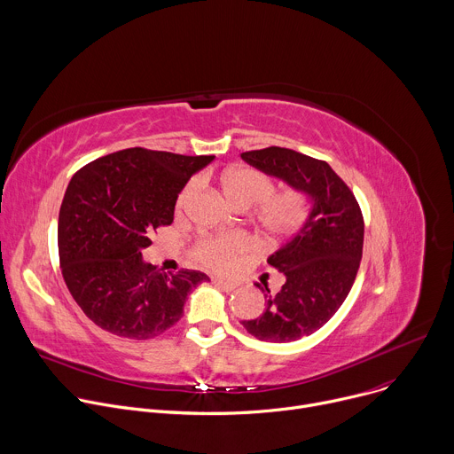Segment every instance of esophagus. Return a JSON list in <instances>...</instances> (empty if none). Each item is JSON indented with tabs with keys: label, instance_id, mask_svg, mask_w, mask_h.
Listing matches in <instances>:
<instances>
[{
	"label": "esophagus",
	"instance_id": "esophagus-1",
	"mask_svg": "<svg viewBox=\"0 0 454 454\" xmlns=\"http://www.w3.org/2000/svg\"><path fill=\"white\" fill-rule=\"evenodd\" d=\"M212 282H214V286H217L219 289H223V291H233L235 287H237V284L235 282H231V280H224V278H221V277H214L212 278Z\"/></svg>",
	"mask_w": 454,
	"mask_h": 454
}]
</instances>
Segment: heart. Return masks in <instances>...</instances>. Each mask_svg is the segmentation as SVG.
Listing matches in <instances>:
<instances>
[{
  "instance_id": "1",
  "label": "heart",
  "mask_w": 454,
  "mask_h": 454,
  "mask_svg": "<svg viewBox=\"0 0 454 454\" xmlns=\"http://www.w3.org/2000/svg\"><path fill=\"white\" fill-rule=\"evenodd\" d=\"M221 188L226 200L239 208L256 207V223L264 235L280 239L294 233L307 219L309 201L301 192L287 190L271 196L275 186L270 176L249 167H231L221 174ZM198 190V181L188 183L177 198L183 208ZM247 242L242 235L205 237L196 247V254L214 268H224L230 258L246 249Z\"/></svg>"
}]
</instances>
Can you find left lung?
Wrapping results in <instances>:
<instances>
[{"label":"left lung","mask_w":454,"mask_h":454,"mask_svg":"<svg viewBox=\"0 0 454 454\" xmlns=\"http://www.w3.org/2000/svg\"><path fill=\"white\" fill-rule=\"evenodd\" d=\"M240 158L301 192L310 205L293 239L268 258L286 278L282 289L271 294L266 284H254L264 293L266 310L240 321L261 341H296L325 325L348 296L363 256V215L350 188L325 161L284 147Z\"/></svg>","instance_id":"left-lung-1"}]
</instances>
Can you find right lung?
Segmentation results:
<instances>
[{"mask_svg":"<svg viewBox=\"0 0 454 454\" xmlns=\"http://www.w3.org/2000/svg\"><path fill=\"white\" fill-rule=\"evenodd\" d=\"M215 156L123 149L82 167L59 212V256L74 300L111 334L149 340L181 319L200 271L167 275L144 261L151 235L174 221L188 179Z\"/></svg>","mask_w":454,"mask_h":454,"instance_id":"obj_1","label":"right lung"}]
</instances>
